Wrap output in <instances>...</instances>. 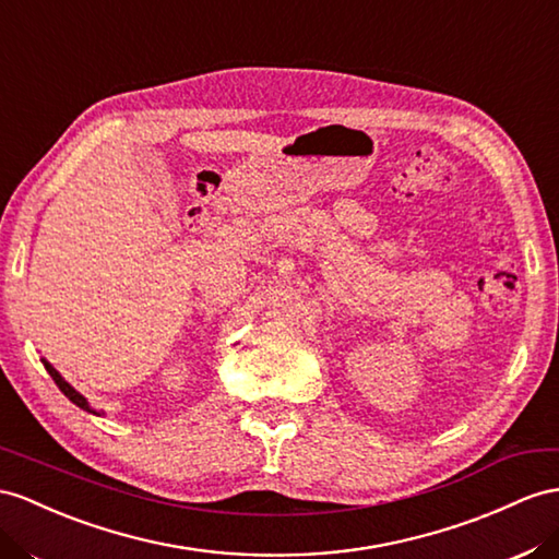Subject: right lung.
I'll list each match as a JSON object with an SVG mask.
<instances>
[{
    "instance_id": "1",
    "label": "right lung",
    "mask_w": 559,
    "mask_h": 559,
    "mask_svg": "<svg viewBox=\"0 0 559 559\" xmlns=\"http://www.w3.org/2000/svg\"><path fill=\"white\" fill-rule=\"evenodd\" d=\"M41 364H45V368H47V373L53 378V382L56 384H59V390L70 399V402H73L75 406H80L82 411H87V413H96L92 406H90V402H87V399H84L75 388H70V384L61 378V373H59V370H56L49 361H45V359H41ZM96 416H98V413H96Z\"/></svg>"
}]
</instances>
